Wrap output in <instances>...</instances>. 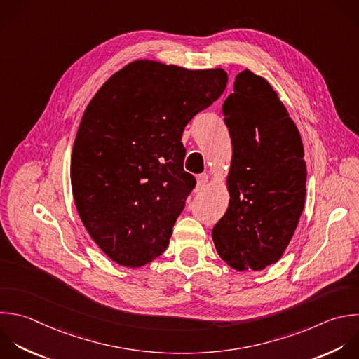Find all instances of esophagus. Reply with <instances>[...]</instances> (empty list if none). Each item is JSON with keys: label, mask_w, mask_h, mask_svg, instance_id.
<instances>
[{"label": "esophagus", "mask_w": 359, "mask_h": 359, "mask_svg": "<svg viewBox=\"0 0 359 359\" xmlns=\"http://www.w3.org/2000/svg\"><path fill=\"white\" fill-rule=\"evenodd\" d=\"M208 180H209L208 174H199V175L196 177V185H198V188H203V187L208 184Z\"/></svg>", "instance_id": "esophagus-1"}]
</instances>
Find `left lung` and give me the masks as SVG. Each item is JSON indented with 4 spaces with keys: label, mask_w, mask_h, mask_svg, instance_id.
Returning a JSON list of instances; mask_svg holds the SVG:
<instances>
[{
    "label": "left lung",
    "mask_w": 359,
    "mask_h": 359,
    "mask_svg": "<svg viewBox=\"0 0 359 359\" xmlns=\"http://www.w3.org/2000/svg\"><path fill=\"white\" fill-rule=\"evenodd\" d=\"M233 146L229 208L212 238L237 271H261L286 250L306 196L300 133L269 83L244 70L223 104Z\"/></svg>",
    "instance_id": "8db88e82"
}]
</instances>
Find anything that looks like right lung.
Here are the masks:
<instances>
[{
    "instance_id": "obj_1",
    "label": "right lung",
    "mask_w": 359,
    "mask_h": 359,
    "mask_svg": "<svg viewBox=\"0 0 359 359\" xmlns=\"http://www.w3.org/2000/svg\"><path fill=\"white\" fill-rule=\"evenodd\" d=\"M223 69L188 70L136 60L90 101L72 153V189L87 231L123 266L165 251L195 188L184 171L182 132L224 91Z\"/></svg>"
}]
</instances>
